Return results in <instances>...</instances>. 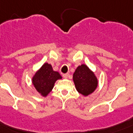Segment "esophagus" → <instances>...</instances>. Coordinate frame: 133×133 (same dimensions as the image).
<instances>
[{
	"mask_svg": "<svg viewBox=\"0 0 133 133\" xmlns=\"http://www.w3.org/2000/svg\"><path fill=\"white\" fill-rule=\"evenodd\" d=\"M62 76H63L64 78H69V74H68V73L67 74H64L62 75Z\"/></svg>",
	"mask_w": 133,
	"mask_h": 133,
	"instance_id": "34e87169",
	"label": "esophagus"
}]
</instances>
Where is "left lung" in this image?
<instances>
[{"mask_svg": "<svg viewBox=\"0 0 133 133\" xmlns=\"http://www.w3.org/2000/svg\"><path fill=\"white\" fill-rule=\"evenodd\" d=\"M76 89L84 96H88L96 89L97 79L94 73L85 64L78 66L73 76Z\"/></svg>", "mask_w": 133, "mask_h": 133, "instance_id": "8db88e82", "label": "left lung"}]
</instances>
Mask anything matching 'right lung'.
<instances>
[{
    "instance_id": "obj_1",
    "label": "right lung",
    "mask_w": 133,
    "mask_h": 133,
    "mask_svg": "<svg viewBox=\"0 0 133 133\" xmlns=\"http://www.w3.org/2000/svg\"><path fill=\"white\" fill-rule=\"evenodd\" d=\"M61 78L58 72L52 70V66L45 63L34 76L32 83L39 93L46 96L53 88L55 81Z\"/></svg>"
}]
</instances>
